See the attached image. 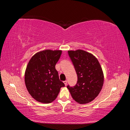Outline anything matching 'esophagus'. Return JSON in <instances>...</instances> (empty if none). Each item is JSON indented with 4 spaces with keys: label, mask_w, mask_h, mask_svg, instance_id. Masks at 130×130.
<instances>
[{
    "label": "esophagus",
    "mask_w": 130,
    "mask_h": 130,
    "mask_svg": "<svg viewBox=\"0 0 130 130\" xmlns=\"http://www.w3.org/2000/svg\"><path fill=\"white\" fill-rule=\"evenodd\" d=\"M63 82H64V84L65 86H67V81L66 80V81H63Z\"/></svg>",
    "instance_id": "34e87169"
}]
</instances>
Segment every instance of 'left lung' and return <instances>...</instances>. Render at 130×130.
Here are the masks:
<instances>
[{
    "label": "left lung",
    "mask_w": 130,
    "mask_h": 130,
    "mask_svg": "<svg viewBox=\"0 0 130 130\" xmlns=\"http://www.w3.org/2000/svg\"><path fill=\"white\" fill-rule=\"evenodd\" d=\"M77 76L76 84L69 85L73 99L84 104L93 100L100 92L104 84V74L97 58L84 50H69L68 52Z\"/></svg>",
    "instance_id": "1"
}]
</instances>
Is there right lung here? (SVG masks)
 Masks as SVG:
<instances>
[{
  "mask_svg": "<svg viewBox=\"0 0 130 130\" xmlns=\"http://www.w3.org/2000/svg\"><path fill=\"white\" fill-rule=\"evenodd\" d=\"M61 54V50H43L35 54L27 64L25 85L31 96L37 101L52 103L57 98L60 88L65 86L55 68Z\"/></svg>",
  "mask_w": 130,
  "mask_h": 130,
  "instance_id": "add662e5",
  "label": "right lung"
}]
</instances>
